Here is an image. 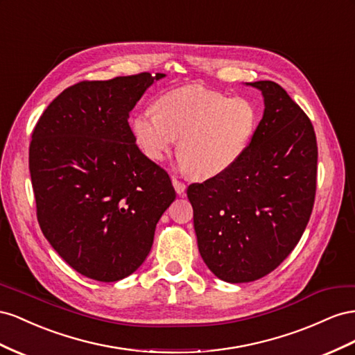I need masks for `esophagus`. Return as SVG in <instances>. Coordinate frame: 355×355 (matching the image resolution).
I'll return each mask as SVG.
<instances>
[{
  "instance_id": "esophagus-1",
  "label": "esophagus",
  "mask_w": 355,
  "mask_h": 355,
  "mask_svg": "<svg viewBox=\"0 0 355 355\" xmlns=\"http://www.w3.org/2000/svg\"><path fill=\"white\" fill-rule=\"evenodd\" d=\"M172 186H174L175 191L178 195H184V190H186V184L183 183V181H180L178 178L172 177Z\"/></svg>"
}]
</instances>
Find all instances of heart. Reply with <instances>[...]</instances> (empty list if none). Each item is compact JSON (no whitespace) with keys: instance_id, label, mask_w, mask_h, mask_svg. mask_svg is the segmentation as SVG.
<instances>
[{"instance_id":"1","label":"heart","mask_w":355,"mask_h":355,"mask_svg":"<svg viewBox=\"0 0 355 355\" xmlns=\"http://www.w3.org/2000/svg\"><path fill=\"white\" fill-rule=\"evenodd\" d=\"M259 126L257 107L247 98H229L191 85L157 99V110H141L132 120L135 143L151 160L165 159L178 143L183 168L211 178L234 166Z\"/></svg>"}]
</instances>
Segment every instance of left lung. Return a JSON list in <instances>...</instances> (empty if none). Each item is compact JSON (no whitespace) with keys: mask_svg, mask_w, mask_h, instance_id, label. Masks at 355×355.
I'll return each instance as SVG.
<instances>
[{"mask_svg":"<svg viewBox=\"0 0 355 355\" xmlns=\"http://www.w3.org/2000/svg\"><path fill=\"white\" fill-rule=\"evenodd\" d=\"M250 86L261 90L265 111L245 153L187 189L200 256L217 278L234 284L268 275L295 250L317 189L309 117L278 83Z\"/></svg>","mask_w":355,"mask_h":355,"instance_id":"8db88e82","label":"left lung"}]
</instances>
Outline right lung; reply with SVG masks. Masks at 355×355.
<instances>
[{
    "instance_id": "obj_1",
    "label": "right lung",
    "mask_w": 355,
    "mask_h": 355,
    "mask_svg": "<svg viewBox=\"0 0 355 355\" xmlns=\"http://www.w3.org/2000/svg\"><path fill=\"white\" fill-rule=\"evenodd\" d=\"M157 73L80 82L38 119L29 172L43 235L78 273L101 282L134 273L174 202L165 169L135 143L128 119Z\"/></svg>"
}]
</instances>
